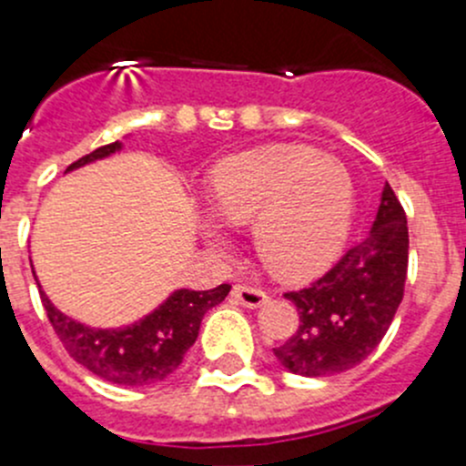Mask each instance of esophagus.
<instances>
[{
  "mask_svg": "<svg viewBox=\"0 0 466 466\" xmlns=\"http://www.w3.org/2000/svg\"><path fill=\"white\" fill-rule=\"evenodd\" d=\"M232 298L248 309H259L268 302V295L263 293L261 289H252V286H246V284L234 286Z\"/></svg>",
  "mask_w": 466,
  "mask_h": 466,
  "instance_id": "esophagus-1",
  "label": "esophagus"
}]
</instances>
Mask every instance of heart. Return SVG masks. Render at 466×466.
Here are the masks:
<instances>
[{
	"mask_svg": "<svg viewBox=\"0 0 466 466\" xmlns=\"http://www.w3.org/2000/svg\"><path fill=\"white\" fill-rule=\"evenodd\" d=\"M207 194L220 223H252L257 255L281 279H309L331 266L356 207L345 164L302 144L229 155L211 171ZM207 238L218 243L211 229Z\"/></svg>",
	"mask_w": 466,
	"mask_h": 466,
	"instance_id": "obj_1",
	"label": "heart"
}]
</instances>
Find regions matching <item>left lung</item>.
Segmentation results:
<instances>
[{
    "mask_svg": "<svg viewBox=\"0 0 466 466\" xmlns=\"http://www.w3.org/2000/svg\"><path fill=\"white\" fill-rule=\"evenodd\" d=\"M408 220L385 182L370 234L311 289L286 293L299 327L272 354L299 377H331L363 363L383 340L403 299Z\"/></svg>",
    "mask_w": 466,
    "mask_h": 466,
    "instance_id": "obj_1",
    "label": "left lung"
}]
</instances>
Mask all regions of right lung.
Listing matches in <instances>:
<instances>
[{
	"label": "right lung",
	"mask_w": 466,
	"mask_h": 466,
	"mask_svg": "<svg viewBox=\"0 0 466 466\" xmlns=\"http://www.w3.org/2000/svg\"><path fill=\"white\" fill-rule=\"evenodd\" d=\"M121 148H124L121 142L101 146L67 167L65 173L76 171L96 159L110 157ZM33 277L37 281L35 270ZM229 290H232L229 284H220L211 290L177 289L139 320L110 329L89 327L86 322L69 318L46 298L42 286L40 298L49 322L54 324L65 350L76 363L110 383L150 385L164 380L180 368L185 354L198 338L205 313L223 302Z\"/></svg>",
	"instance_id": "right-lung-1"
}]
</instances>
